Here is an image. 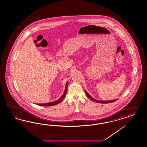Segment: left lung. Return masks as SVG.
<instances>
[{
	"instance_id": "obj_1",
	"label": "left lung",
	"mask_w": 147,
	"mask_h": 147,
	"mask_svg": "<svg viewBox=\"0 0 147 147\" xmlns=\"http://www.w3.org/2000/svg\"><path fill=\"white\" fill-rule=\"evenodd\" d=\"M85 94H86L87 96L90 98L91 100H92L93 101L95 102L100 103H111V102L116 101H117V99H115V100H110V101H98V100H97L96 99H94V98H92L90 95L88 94L85 90Z\"/></svg>"
}]
</instances>
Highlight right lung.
<instances>
[{
	"label": "right lung",
	"instance_id": "obj_1",
	"mask_svg": "<svg viewBox=\"0 0 147 147\" xmlns=\"http://www.w3.org/2000/svg\"><path fill=\"white\" fill-rule=\"evenodd\" d=\"M67 90H68V82H67V83H66L65 88V90H64L63 94L61 96V97L59 100H57L55 101L52 102H49V103H43V104H37V105H40V106H53V105H56L57 104H59V103H60L63 100V98H64V97L66 95V93L67 92Z\"/></svg>",
	"mask_w": 147,
	"mask_h": 147
}]
</instances>
